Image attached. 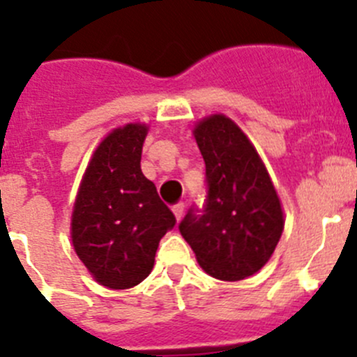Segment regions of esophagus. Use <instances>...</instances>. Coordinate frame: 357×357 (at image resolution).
<instances>
[{"label": "esophagus", "instance_id": "esophagus-1", "mask_svg": "<svg viewBox=\"0 0 357 357\" xmlns=\"http://www.w3.org/2000/svg\"><path fill=\"white\" fill-rule=\"evenodd\" d=\"M172 211H174L176 218H178V220H181L183 213H185V202H176L174 206H172Z\"/></svg>", "mask_w": 357, "mask_h": 357}]
</instances>
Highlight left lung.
Listing matches in <instances>:
<instances>
[{
	"mask_svg": "<svg viewBox=\"0 0 357 357\" xmlns=\"http://www.w3.org/2000/svg\"><path fill=\"white\" fill-rule=\"evenodd\" d=\"M206 165L202 206H190L179 233L199 265L222 281H240L271 259L284 220L275 188L258 153L226 115L194 131Z\"/></svg>",
	"mask_w": 357,
	"mask_h": 357,
	"instance_id": "obj_1",
	"label": "left lung"
}]
</instances>
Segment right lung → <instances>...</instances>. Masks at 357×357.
Segmentation results:
<instances>
[{"mask_svg": "<svg viewBox=\"0 0 357 357\" xmlns=\"http://www.w3.org/2000/svg\"><path fill=\"white\" fill-rule=\"evenodd\" d=\"M147 128L128 124L99 144L73 211V245L96 281L114 290L142 282L176 217L140 171Z\"/></svg>", "mask_w": 357, "mask_h": 357, "instance_id": "right-lung-1", "label": "right lung"}]
</instances>
